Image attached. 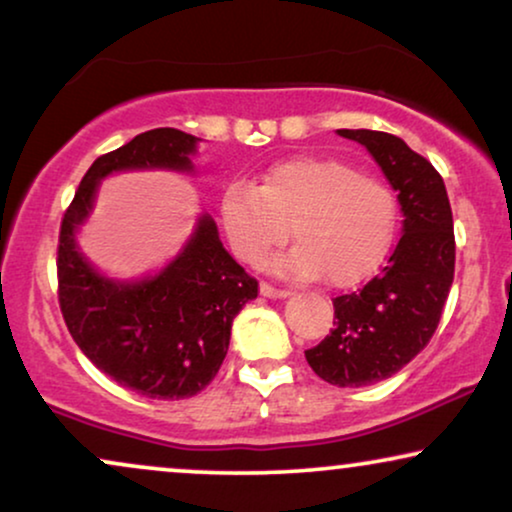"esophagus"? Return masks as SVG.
I'll return each instance as SVG.
<instances>
[{
    "instance_id": "1",
    "label": "esophagus",
    "mask_w": 512,
    "mask_h": 512,
    "mask_svg": "<svg viewBox=\"0 0 512 512\" xmlns=\"http://www.w3.org/2000/svg\"><path fill=\"white\" fill-rule=\"evenodd\" d=\"M261 296H265V298H286V296H291V293L286 289H277V286H272L268 282H261Z\"/></svg>"
}]
</instances>
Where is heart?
Returning <instances> with one entry per match:
<instances>
[{"label": "heart", "instance_id": "heart-1", "mask_svg": "<svg viewBox=\"0 0 512 512\" xmlns=\"http://www.w3.org/2000/svg\"><path fill=\"white\" fill-rule=\"evenodd\" d=\"M396 195L387 181L331 156H296L263 172L258 186L230 184L221 221L235 256L261 265L286 235L296 247L277 270L298 279L324 275L331 286L366 279L387 254L396 228Z\"/></svg>", "mask_w": 512, "mask_h": 512}]
</instances>
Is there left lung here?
I'll return each instance as SVG.
<instances>
[{"label":"left lung","instance_id":"left-lung-1","mask_svg":"<svg viewBox=\"0 0 512 512\" xmlns=\"http://www.w3.org/2000/svg\"><path fill=\"white\" fill-rule=\"evenodd\" d=\"M366 146L398 193L403 235L359 291L333 298L335 328L305 359L335 387H368L396 375L436 333L454 279V226L443 177L401 137L338 130Z\"/></svg>","mask_w":512,"mask_h":512}]
</instances>
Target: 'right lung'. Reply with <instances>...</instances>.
I'll list each match as a JSON object with an SVG mask.
<instances>
[{
	"instance_id": "right-lung-1",
	"label": "right lung",
	"mask_w": 512,
	"mask_h": 512,
	"mask_svg": "<svg viewBox=\"0 0 512 512\" xmlns=\"http://www.w3.org/2000/svg\"><path fill=\"white\" fill-rule=\"evenodd\" d=\"M198 137L174 128L142 132L90 165L67 207L58 242V300L83 354L135 394L179 401L200 394L226 359L237 312L258 296V282L223 249L219 230L202 214L181 254L139 282L97 272L76 244L97 186L111 172H191Z\"/></svg>"
}]
</instances>
